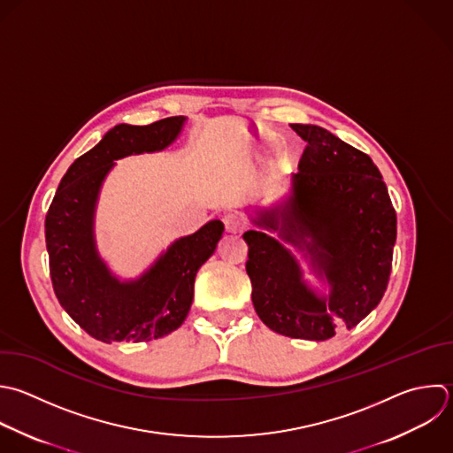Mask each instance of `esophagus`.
Segmentation results:
<instances>
[{
  "label": "esophagus",
  "instance_id": "obj_1",
  "mask_svg": "<svg viewBox=\"0 0 453 453\" xmlns=\"http://www.w3.org/2000/svg\"><path fill=\"white\" fill-rule=\"evenodd\" d=\"M223 223H225L226 232H232V234L241 232L244 228V225H246L242 214H239V212H226L223 216Z\"/></svg>",
  "mask_w": 453,
  "mask_h": 453
}]
</instances>
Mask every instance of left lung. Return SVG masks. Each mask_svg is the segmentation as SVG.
<instances>
[{"label": "left lung", "instance_id": "obj_1", "mask_svg": "<svg viewBox=\"0 0 453 453\" xmlns=\"http://www.w3.org/2000/svg\"><path fill=\"white\" fill-rule=\"evenodd\" d=\"M306 142L283 211L262 212L260 226L311 255L331 285L319 299L301 281L294 257L264 232L248 230L246 273L260 320L273 331L303 340H327L340 326L352 329L382 299L393 262L396 214L373 161L329 131L290 124ZM311 241L306 242L305 237Z\"/></svg>", "mask_w": 453, "mask_h": 453}]
</instances>
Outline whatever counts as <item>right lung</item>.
Returning <instances> with one entry per match:
<instances>
[{"instance_id": "obj_1", "label": "right lung", "mask_w": 453, "mask_h": 453, "mask_svg": "<svg viewBox=\"0 0 453 453\" xmlns=\"http://www.w3.org/2000/svg\"><path fill=\"white\" fill-rule=\"evenodd\" d=\"M184 124L170 117L149 126H117L64 175L46 214V246L55 294L96 340L149 342L188 317L198 269L214 253L225 226L214 219L179 239L138 281L115 280L96 253L92 218L103 179L115 159L170 145Z\"/></svg>"}]
</instances>
